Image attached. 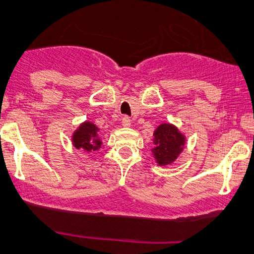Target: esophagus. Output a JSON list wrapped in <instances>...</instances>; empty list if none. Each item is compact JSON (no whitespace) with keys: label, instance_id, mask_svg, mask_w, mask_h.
Here are the masks:
<instances>
[{"label":"esophagus","instance_id":"1","mask_svg":"<svg viewBox=\"0 0 254 254\" xmlns=\"http://www.w3.org/2000/svg\"><path fill=\"white\" fill-rule=\"evenodd\" d=\"M131 125V120L129 117H124L123 118V126L124 127H129Z\"/></svg>","mask_w":254,"mask_h":254}]
</instances>
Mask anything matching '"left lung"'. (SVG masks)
<instances>
[{
  "label": "left lung",
  "instance_id": "1",
  "mask_svg": "<svg viewBox=\"0 0 254 254\" xmlns=\"http://www.w3.org/2000/svg\"><path fill=\"white\" fill-rule=\"evenodd\" d=\"M186 144V136L175 125L161 124L154 131V148L151 149L159 166L171 164L182 154Z\"/></svg>",
  "mask_w": 254,
  "mask_h": 254
}]
</instances>
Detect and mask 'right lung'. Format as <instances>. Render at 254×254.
Masks as SVG:
<instances>
[{
	"label": "right lung",
	"mask_w": 254,
	"mask_h": 254,
	"mask_svg": "<svg viewBox=\"0 0 254 254\" xmlns=\"http://www.w3.org/2000/svg\"><path fill=\"white\" fill-rule=\"evenodd\" d=\"M72 145L85 152L98 150L102 147V138L99 136V128L91 121H84L77 127L71 136Z\"/></svg>",
	"instance_id": "right-lung-1"
}]
</instances>
